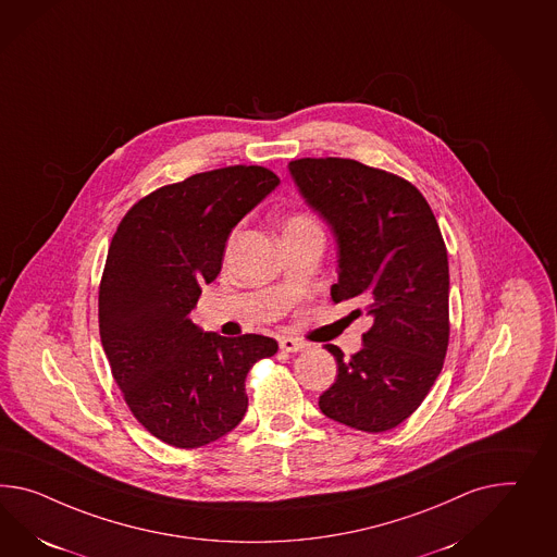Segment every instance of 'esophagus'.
<instances>
[{"instance_id": "esophagus-1", "label": "esophagus", "mask_w": 557, "mask_h": 557, "mask_svg": "<svg viewBox=\"0 0 557 557\" xmlns=\"http://www.w3.org/2000/svg\"><path fill=\"white\" fill-rule=\"evenodd\" d=\"M278 345H281V349L286 351V354H299V351L307 347V343L299 342L295 337H281Z\"/></svg>"}]
</instances>
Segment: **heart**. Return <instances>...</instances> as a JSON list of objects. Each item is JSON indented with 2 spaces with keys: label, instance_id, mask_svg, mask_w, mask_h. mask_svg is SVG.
Masks as SVG:
<instances>
[{
  "label": "heart",
  "instance_id": "obj_1",
  "mask_svg": "<svg viewBox=\"0 0 557 557\" xmlns=\"http://www.w3.org/2000/svg\"><path fill=\"white\" fill-rule=\"evenodd\" d=\"M309 224H313L311 220H307V218H300V215H297V218H290L288 222H286L285 228H297V226H309Z\"/></svg>",
  "mask_w": 557,
  "mask_h": 557
}]
</instances>
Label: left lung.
I'll return each instance as SVG.
<instances>
[{"mask_svg":"<svg viewBox=\"0 0 557 557\" xmlns=\"http://www.w3.org/2000/svg\"><path fill=\"white\" fill-rule=\"evenodd\" d=\"M288 172L337 244L331 299H361L371 317L356 356L325 345L337 380L319 408L349 429H396L426 398L448 347L450 278L436 218L412 184L354 159H297Z\"/></svg>","mask_w":557,"mask_h":557,"instance_id":"left-lung-1","label":"left lung"}]
</instances>
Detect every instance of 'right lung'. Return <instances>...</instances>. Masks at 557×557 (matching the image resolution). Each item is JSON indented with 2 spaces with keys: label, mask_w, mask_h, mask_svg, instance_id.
<instances>
[{
  "label": "right lung",
  "mask_w": 557,
  "mask_h": 557,
  "mask_svg": "<svg viewBox=\"0 0 557 557\" xmlns=\"http://www.w3.org/2000/svg\"><path fill=\"white\" fill-rule=\"evenodd\" d=\"M281 180L258 165L196 173L137 201L119 224L99 290L102 349L133 416L177 448L214 443L248 408L244 382L278 343L222 337L189 313L222 271L230 232Z\"/></svg>",
  "instance_id": "1"
}]
</instances>
